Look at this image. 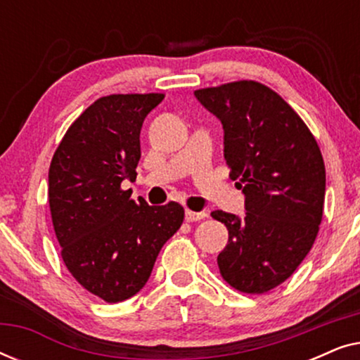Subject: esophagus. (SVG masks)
Instances as JSON below:
<instances>
[{
    "label": "esophagus",
    "instance_id": "1",
    "mask_svg": "<svg viewBox=\"0 0 360 360\" xmlns=\"http://www.w3.org/2000/svg\"><path fill=\"white\" fill-rule=\"evenodd\" d=\"M203 218H206L205 211H190V210L185 211V219L188 221V223H195V221H200Z\"/></svg>",
    "mask_w": 360,
    "mask_h": 360
}]
</instances>
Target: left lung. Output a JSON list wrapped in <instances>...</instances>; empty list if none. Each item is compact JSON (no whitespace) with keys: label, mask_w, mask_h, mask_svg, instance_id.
<instances>
[{"label":"left lung","mask_w":360,"mask_h":360,"mask_svg":"<svg viewBox=\"0 0 360 360\" xmlns=\"http://www.w3.org/2000/svg\"><path fill=\"white\" fill-rule=\"evenodd\" d=\"M195 96L223 124L229 176L245 196L243 216L211 213L229 231L219 272L239 292L265 293L297 270L316 239L326 193L321 150L302 117L262 83Z\"/></svg>","instance_id":"obj_1"}]
</instances>
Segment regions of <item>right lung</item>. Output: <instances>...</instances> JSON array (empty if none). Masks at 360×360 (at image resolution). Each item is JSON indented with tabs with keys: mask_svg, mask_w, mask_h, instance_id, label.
Returning <instances> with one entry per match:
<instances>
[{
	"mask_svg": "<svg viewBox=\"0 0 360 360\" xmlns=\"http://www.w3.org/2000/svg\"><path fill=\"white\" fill-rule=\"evenodd\" d=\"M160 93L96 100L68 127L49 169V205L62 259L73 278L108 303L134 297L147 283L162 245L184 223L170 201L131 200L141 129Z\"/></svg>",
	"mask_w": 360,
	"mask_h": 360,
	"instance_id": "add662e5",
	"label": "right lung"
}]
</instances>
